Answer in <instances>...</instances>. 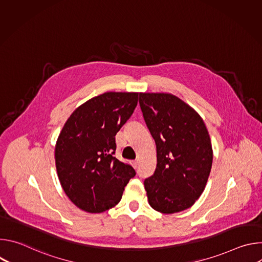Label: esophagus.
<instances>
[{"label": "esophagus", "mask_w": 262, "mask_h": 262, "mask_svg": "<svg viewBox=\"0 0 262 262\" xmlns=\"http://www.w3.org/2000/svg\"><path fill=\"white\" fill-rule=\"evenodd\" d=\"M133 166H134V168H135V169H137V168H138V166H139L138 161H134V162H133Z\"/></svg>", "instance_id": "obj_1"}]
</instances>
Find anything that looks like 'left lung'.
<instances>
[{"instance_id":"left-lung-1","label":"left lung","mask_w":262,"mask_h":262,"mask_svg":"<svg viewBox=\"0 0 262 262\" xmlns=\"http://www.w3.org/2000/svg\"><path fill=\"white\" fill-rule=\"evenodd\" d=\"M146 125L157 145V169L144 180L157 211L191 207L203 193L212 165L208 130L197 112L170 93H140Z\"/></svg>"}]
</instances>
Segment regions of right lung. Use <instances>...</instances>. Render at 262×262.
Returning <instances> with one entry per match:
<instances>
[{
  "label": "right lung",
  "instance_id": "add662e5",
  "mask_svg": "<svg viewBox=\"0 0 262 262\" xmlns=\"http://www.w3.org/2000/svg\"><path fill=\"white\" fill-rule=\"evenodd\" d=\"M136 92H105L80 105L64 124L55 148L58 177L70 201L98 213L121 200L135 169L114 155L115 136L133 115Z\"/></svg>",
  "mask_w": 262,
  "mask_h": 262
}]
</instances>
